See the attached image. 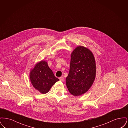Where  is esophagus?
Segmentation results:
<instances>
[{"instance_id": "obj_1", "label": "esophagus", "mask_w": 128, "mask_h": 128, "mask_svg": "<svg viewBox=\"0 0 128 128\" xmlns=\"http://www.w3.org/2000/svg\"><path fill=\"white\" fill-rule=\"evenodd\" d=\"M59 79L60 80V81H63V77H60L59 78Z\"/></svg>"}]
</instances>
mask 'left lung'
<instances>
[{"label":"left lung","mask_w":128,"mask_h":128,"mask_svg":"<svg viewBox=\"0 0 128 128\" xmlns=\"http://www.w3.org/2000/svg\"><path fill=\"white\" fill-rule=\"evenodd\" d=\"M70 72L66 84L70 92L75 96L89 90L96 76V63L91 51L79 46L70 54Z\"/></svg>","instance_id":"8db88e82"}]
</instances>
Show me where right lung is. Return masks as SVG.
I'll list each match as a JSON object with an SVG mask.
<instances>
[{"mask_svg": "<svg viewBox=\"0 0 128 128\" xmlns=\"http://www.w3.org/2000/svg\"><path fill=\"white\" fill-rule=\"evenodd\" d=\"M30 80L33 87L42 94L48 92L52 86L58 81L46 61L36 63L30 73Z\"/></svg>", "mask_w": 128, "mask_h": 128, "instance_id": "obj_1", "label": "right lung"}]
</instances>
